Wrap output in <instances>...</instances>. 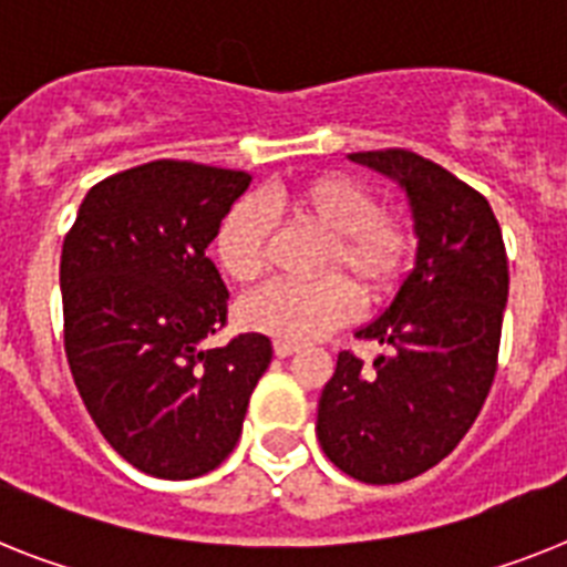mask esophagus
I'll return each instance as SVG.
<instances>
[{
    "label": "esophagus",
    "instance_id": "esophagus-1",
    "mask_svg": "<svg viewBox=\"0 0 567 567\" xmlns=\"http://www.w3.org/2000/svg\"><path fill=\"white\" fill-rule=\"evenodd\" d=\"M297 351H299V346H293V342H282V340L274 342L276 357H291V354H297Z\"/></svg>",
    "mask_w": 567,
    "mask_h": 567
}]
</instances>
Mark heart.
<instances>
[{
    "instance_id": "1",
    "label": "heart",
    "mask_w": 567,
    "mask_h": 567,
    "mask_svg": "<svg viewBox=\"0 0 567 567\" xmlns=\"http://www.w3.org/2000/svg\"><path fill=\"white\" fill-rule=\"evenodd\" d=\"M268 207L331 236L320 282H274L247 297L239 308L241 326L282 342H311L349 322L360 297L349 274L369 299H383L398 288L415 256V225L401 210L380 207L369 184L346 173H322L268 195ZM256 198H241L218 227L216 259L236 285H254L268 270L274 221Z\"/></svg>"
}]
</instances>
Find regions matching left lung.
I'll return each instance as SVG.
<instances>
[{
	"label": "left lung",
	"instance_id": "left-lung-1",
	"mask_svg": "<svg viewBox=\"0 0 567 567\" xmlns=\"http://www.w3.org/2000/svg\"><path fill=\"white\" fill-rule=\"evenodd\" d=\"M398 178L417 233L415 270L392 306L357 331L392 349L372 365L337 354L317 409L328 461L365 484H401L453 453L498 369L507 254L487 198L412 150L354 152Z\"/></svg>",
	"mask_w": 567,
	"mask_h": 567
}]
</instances>
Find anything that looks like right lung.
<instances>
[{"label": "right lung", "instance_id": "1", "mask_svg": "<svg viewBox=\"0 0 567 567\" xmlns=\"http://www.w3.org/2000/svg\"><path fill=\"white\" fill-rule=\"evenodd\" d=\"M247 187L239 169L150 161L94 184L65 233L71 378L114 453L155 478H195L233 453L274 357L265 334L204 346L230 299L207 247Z\"/></svg>", "mask_w": 567, "mask_h": 567}]
</instances>
